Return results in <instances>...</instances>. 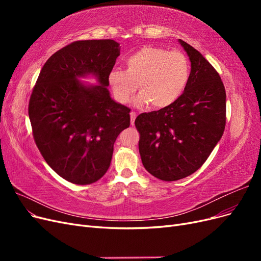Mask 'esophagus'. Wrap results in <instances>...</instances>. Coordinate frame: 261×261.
Returning <instances> with one entry per match:
<instances>
[{
	"instance_id": "34e87169",
	"label": "esophagus",
	"mask_w": 261,
	"mask_h": 261,
	"mask_svg": "<svg viewBox=\"0 0 261 261\" xmlns=\"http://www.w3.org/2000/svg\"><path fill=\"white\" fill-rule=\"evenodd\" d=\"M136 116L137 114L135 112H130V124L134 126V124H135V120H136Z\"/></svg>"
}]
</instances>
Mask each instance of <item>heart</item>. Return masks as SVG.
Instances as JSON below:
<instances>
[{
    "label": "heart",
    "mask_w": 261,
    "mask_h": 261,
    "mask_svg": "<svg viewBox=\"0 0 261 261\" xmlns=\"http://www.w3.org/2000/svg\"><path fill=\"white\" fill-rule=\"evenodd\" d=\"M125 67L113 69L108 76L115 99L126 103L138 85V103H149L154 109L176 102L191 77V64L183 52L159 46H145L133 53L125 60Z\"/></svg>",
    "instance_id": "obj_1"
}]
</instances>
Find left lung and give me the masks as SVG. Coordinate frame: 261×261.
Listing matches in <instances>:
<instances>
[{
	"mask_svg": "<svg viewBox=\"0 0 261 261\" xmlns=\"http://www.w3.org/2000/svg\"><path fill=\"white\" fill-rule=\"evenodd\" d=\"M179 43L192 63L184 93L173 105L135 120L144 167L165 181L198 170L222 137L226 121V94L219 73L192 45L180 39Z\"/></svg>",
	"mask_w": 261,
	"mask_h": 261,
	"instance_id": "1",
	"label": "left lung"
}]
</instances>
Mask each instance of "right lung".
<instances>
[{"label":"right lung","mask_w":261,"mask_h":261,"mask_svg":"<svg viewBox=\"0 0 261 261\" xmlns=\"http://www.w3.org/2000/svg\"><path fill=\"white\" fill-rule=\"evenodd\" d=\"M120 49L111 39L69 43L45 62L30 96L28 113L39 151L73 184H92L106 174L117 136L130 125V109L116 103L107 88ZM88 73L100 86L77 81Z\"/></svg>","instance_id":"1"}]
</instances>
